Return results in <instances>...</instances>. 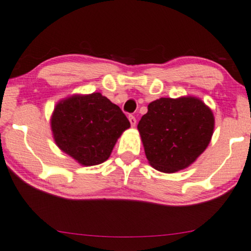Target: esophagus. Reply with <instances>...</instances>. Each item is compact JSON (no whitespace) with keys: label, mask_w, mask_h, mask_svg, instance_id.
<instances>
[{"label":"esophagus","mask_w":251,"mask_h":251,"mask_svg":"<svg viewBox=\"0 0 251 251\" xmlns=\"http://www.w3.org/2000/svg\"><path fill=\"white\" fill-rule=\"evenodd\" d=\"M128 120H129V123H131L132 126H135V125H136V119H135L134 116L129 115V116H128Z\"/></svg>","instance_id":"esophagus-1"}]
</instances>
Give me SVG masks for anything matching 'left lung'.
Masks as SVG:
<instances>
[{"label": "left lung", "mask_w": 251, "mask_h": 251, "mask_svg": "<svg viewBox=\"0 0 251 251\" xmlns=\"http://www.w3.org/2000/svg\"><path fill=\"white\" fill-rule=\"evenodd\" d=\"M149 164L171 174L185 169L210 144L214 117L197 97L160 98L138 124Z\"/></svg>", "instance_id": "8db88e82"}]
</instances>
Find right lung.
Listing matches in <instances>:
<instances>
[{
	"label": "right lung",
	"mask_w": 251,
	"mask_h": 251,
	"mask_svg": "<svg viewBox=\"0 0 251 251\" xmlns=\"http://www.w3.org/2000/svg\"><path fill=\"white\" fill-rule=\"evenodd\" d=\"M131 124L100 93L74 95L54 107L50 127L58 147L82 166L103 163Z\"/></svg>",
	"instance_id": "obj_1"
}]
</instances>
